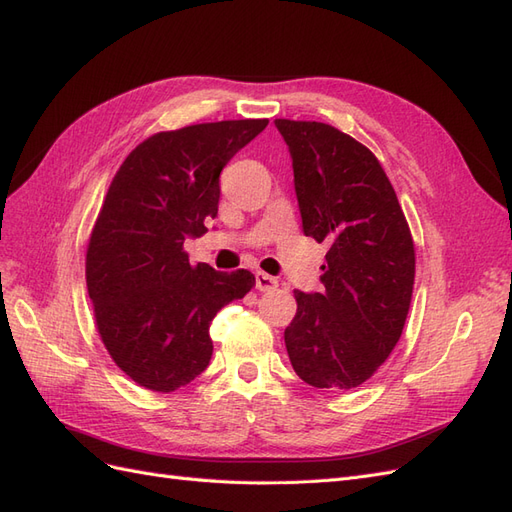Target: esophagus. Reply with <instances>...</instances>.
<instances>
[{
    "instance_id": "1",
    "label": "esophagus",
    "mask_w": 512,
    "mask_h": 512,
    "mask_svg": "<svg viewBox=\"0 0 512 512\" xmlns=\"http://www.w3.org/2000/svg\"><path fill=\"white\" fill-rule=\"evenodd\" d=\"M275 288H277V280H275V277H271V275H267V273H262V271L256 273V290L269 292V290H275Z\"/></svg>"
}]
</instances>
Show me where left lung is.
Returning a JSON list of instances; mask_svg holds the SVG:
<instances>
[{"mask_svg":"<svg viewBox=\"0 0 512 512\" xmlns=\"http://www.w3.org/2000/svg\"><path fill=\"white\" fill-rule=\"evenodd\" d=\"M290 149L303 232L327 241L322 292L294 290L284 331L297 376L316 389H354L397 346L414 288V241L378 158L329 123L275 119Z\"/></svg>","mask_w":512,"mask_h":512,"instance_id":"left-lung-1","label":"left lung"}]
</instances>
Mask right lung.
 Returning a JSON list of instances; mask_svg holds the SVG:
<instances>
[{"instance_id": "obj_1", "label": "right lung", "mask_w": 512, "mask_h": 512, "mask_svg": "<svg viewBox=\"0 0 512 512\" xmlns=\"http://www.w3.org/2000/svg\"><path fill=\"white\" fill-rule=\"evenodd\" d=\"M269 119L158 132L123 160L91 230L85 275L102 344L143 389L173 393L203 374L215 314L256 286L245 271L192 265L183 243L218 215L220 173Z\"/></svg>"}]
</instances>
